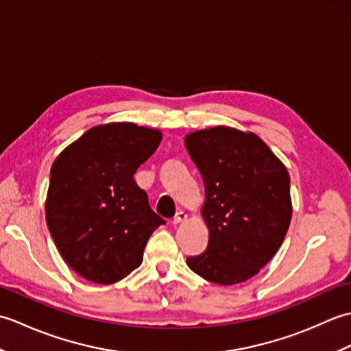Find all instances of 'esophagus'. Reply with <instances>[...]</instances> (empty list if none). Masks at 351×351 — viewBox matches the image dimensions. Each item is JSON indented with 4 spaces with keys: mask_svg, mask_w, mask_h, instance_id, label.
Returning a JSON list of instances; mask_svg holds the SVG:
<instances>
[{
    "mask_svg": "<svg viewBox=\"0 0 351 351\" xmlns=\"http://www.w3.org/2000/svg\"><path fill=\"white\" fill-rule=\"evenodd\" d=\"M185 220H187V214H185L184 211H180V213H178V214L175 215L173 221H171V223H173V225L176 226V225H180V223H182V221H185Z\"/></svg>",
    "mask_w": 351,
    "mask_h": 351,
    "instance_id": "1",
    "label": "esophagus"
}]
</instances>
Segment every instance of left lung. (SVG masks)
<instances>
[{"mask_svg":"<svg viewBox=\"0 0 351 351\" xmlns=\"http://www.w3.org/2000/svg\"><path fill=\"white\" fill-rule=\"evenodd\" d=\"M205 185L202 217L208 247L187 258L193 271L235 285L270 263L289 228L293 205L283 162L256 134L213 126L184 138Z\"/></svg>","mask_w":351,"mask_h":351,"instance_id":"left-lung-1","label":"left lung"}]
</instances>
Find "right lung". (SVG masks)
I'll use <instances>...</instances> for the list:
<instances>
[{
  "label": "right lung",
  "mask_w": 351,
  "mask_h": 351,
  "mask_svg": "<svg viewBox=\"0 0 351 351\" xmlns=\"http://www.w3.org/2000/svg\"><path fill=\"white\" fill-rule=\"evenodd\" d=\"M162 134L131 122L96 125L52 162L45 217L73 271L114 283L143 261L149 237L164 221L134 181Z\"/></svg>",
  "instance_id": "right-lung-1"
}]
</instances>
